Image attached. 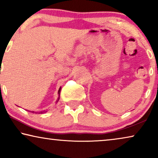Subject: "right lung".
I'll use <instances>...</instances> for the list:
<instances>
[{
    "label": "right lung",
    "instance_id": "obj_1",
    "mask_svg": "<svg viewBox=\"0 0 158 158\" xmlns=\"http://www.w3.org/2000/svg\"><path fill=\"white\" fill-rule=\"evenodd\" d=\"M60 90H61V87L60 88V89H59V90H58V94H59V98H58V99L57 100V103L58 102V101H59V99H60ZM44 112H47V111H41V112H40V113L39 114H43V113H44ZM32 113H34V111H32Z\"/></svg>",
    "mask_w": 158,
    "mask_h": 158
}]
</instances>
